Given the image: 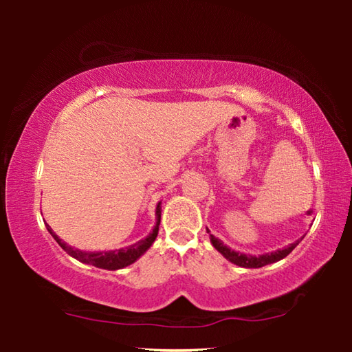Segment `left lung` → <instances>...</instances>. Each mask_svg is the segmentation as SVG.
Segmentation results:
<instances>
[{"label": "left lung", "mask_w": 352, "mask_h": 352, "mask_svg": "<svg viewBox=\"0 0 352 352\" xmlns=\"http://www.w3.org/2000/svg\"><path fill=\"white\" fill-rule=\"evenodd\" d=\"M208 233H210V231H208ZM300 241L290 243V245L284 247L283 250H276V252L265 253V254H261V256H252V254L234 252V250H231L230 247L223 245L222 241H219L217 237H214L211 234L212 247L216 248L219 253H222L230 262H233V264L239 265V267H243V269H259V267H264V265L273 264V262L281 261L292 252V250H294L298 245V243H300Z\"/></svg>", "instance_id": "1"}]
</instances>
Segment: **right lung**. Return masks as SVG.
I'll return each mask as SVG.
<instances>
[{"label": "right lung", "mask_w": 352, "mask_h": 352, "mask_svg": "<svg viewBox=\"0 0 352 352\" xmlns=\"http://www.w3.org/2000/svg\"><path fill=\"white\" fill-rule=\"evenodd\" d=\"M155 216H157V223H155L153 230L148 233L146 239H141L130 247L115 250V252H82V250L69 247L62 239H58V236L51 230V226L47 223H46V228L51 233V236L57 241L58 245H60L69 256H73L74 259L83 262V264H91L94 267H98V269L119 270L130 264H133L140 256L144 254L147 250L151 248L153 241L157 239L160 220H162V204L157 205V212H155Z\"/></svg>", "instance_id": "obj_1"}]
</instances>
